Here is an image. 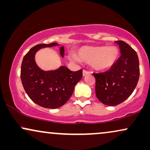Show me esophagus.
<instances>
[{
    "mask_svg": "<svg viewBox=\"0 0 150 150\" xmlns=\"http://www.w3.org/2000/svg\"><path fill=\"white\" fill-rule=\"evenodd\" d=\"M83 76L84 77H85L86 76V75H89V74H90V72H88V71H83Z\"/></svg>",
    "mask_w": 150,
    "mask_h": 150,
    "instance_id": "esophagus-1",
    "label": "esophagus"
}]
</instances>
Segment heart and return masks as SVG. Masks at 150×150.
Wrapping results in <instances>:
<instances>
[{"mask_svg": "<svg viewBox=\"0 0 150 150\" xmlns=\"http://www.w3.org/2000/svg\"><path fill=\"white\" fill-rule=\"evenodd\" d=\"M119 56V50L115 46H83L77 51V55L73 54L72 60L80 59L90 62V65L96 71H104L111 68Z\"/></svg>", "mask_w": 150, "mask_h": 150, "instance_id": "obj_1", "label": "heart"}]
</instances>
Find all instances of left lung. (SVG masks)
<instances>
[{
    "label": "left lung",
    "instance_id": "8db88e82",
    "mask_svg": "<svg viewBox=\"0 0 150 150\" xmlns=\"http://www.w3.org/2000/svg\"><path fill=\"white\" fill-rule=\"evenodd\" d=\"M119 45L120 57L109 71L93 73L96 97L104 105L116 106L132 95L139 79V60L136 51L122 41Z\"/></svg>",
    "mask_w": 150,
    "mask_h": 150
}]
</instances>
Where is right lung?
I'll list each match as a JSON object with an SVG mask.
<instances>
[{"label": "right lung", "mask_w": 150, "mask_h": 150, "mask_svg": "<svg viewBox=\"0 0 150 150\" xmlns=\"http://www.w3.org/2000/svg\"><path fill=\"white\" fill-rule=\"evenodd\" d=\"M60 46L62 57L64 48L57 43L35 45L24 56L21 79L25 91L35 103L44 108L57 109L67 102L75 85L82 77V70L71 71L65 66L52 71H43L35 62V54L42 48Z\"/></svg>", "instance_id": "right-lung-1"}]
</instances>
